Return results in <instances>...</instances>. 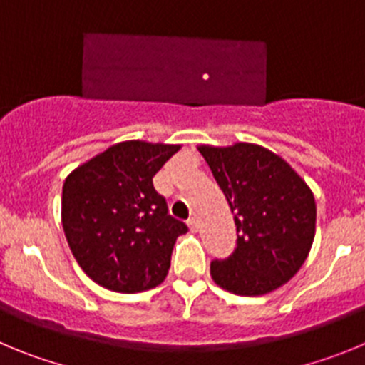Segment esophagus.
I'll return each mask as SVG.
<instances>
[{
  "label": "esophagus",
  "instance_id": "34e87169",
  "mask_svg": "<svg viewBox=\"0 0 365 365\" xmlns=\"http://www.w3.org/2000/svg\"><path fill=\"white\" fill-rule=\"evenodd\" d=\"M187 225H189V229H190V231H192V232L198 231V220H196L195 216H192V218L187 220Z\"/></svg>",
  "mask_w": 365,
  "mask_h": 365
}]
</instances>
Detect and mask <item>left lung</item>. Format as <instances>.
Masks as SVG:
<instances>
[{
    "label": "left lung",
    "instance_id": "8db88e82",
    "mask_svg": "<svg viewBox=\"0 0 365 365\" xmlns=\"http://www.w3.org/2000/svg\"><path fill=\"white\" fill-rule=\"evenodd\" d=\"M235 215L236 249L211 262V277L229 293L258 297L297 274L314 238L317 205L287 162L252 143L198 147Z\"/></svg>",
    "mask_w": 365,
    "mask_h": 365
}]
</instances>
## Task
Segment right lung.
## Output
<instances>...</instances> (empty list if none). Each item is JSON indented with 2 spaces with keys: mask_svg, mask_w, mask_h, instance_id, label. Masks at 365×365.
<instances>
[{
  "mask_svg": "<svg viewBox=\"0 0 365 365\" xmlns=\"http://www.w3.org/2000/svg\"><path fill=\"white\" fill-rule=\"evenodd\" d=\"M180 145L121 142L74 169L63 183L61 220L71 251L88 278L116 293L162 284L180 235L154 175Z\"/></svg>",
  "mask_w": 365,
  "mask_h": 365,
  "instance_id": "add662e5",
  "label": "right lung"
}]
</instances>
